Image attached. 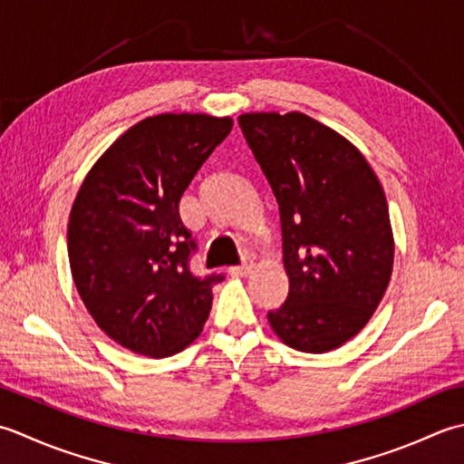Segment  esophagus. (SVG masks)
<instances>
[{
    "instance_id": "1",
    "label": "esophagus",
    "mask_w": 464,
    "mask_h": 464,
    "mask_svg": "<svg viewBox=\"0 0 464 464\" xmlns=\"http://www.w3.org/2000/svg\"><path fill=\"white\" fill-rule=\"evenodd\" d=\"M250 270H252V258L246 256L240 266H232L230 268V274H232V276H246V274H248Z\"/></svg>"
}]
</instances>
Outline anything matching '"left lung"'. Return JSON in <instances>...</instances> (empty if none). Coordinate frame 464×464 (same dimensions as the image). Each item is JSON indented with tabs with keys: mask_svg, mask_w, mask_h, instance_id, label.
<instances>
[{
	"mask_svg": "<svg viewBox=\"0 0 464 464\" xmlns=\"http://www.w3.org/2000/svg\"><path fill=\"white\" fill-rule=\"evenodd\" d=\"M242 134L276 196L288 298L274 333L323 354L356 336L391 282L389 204L358 148L306 113H242Z\"/></svg>",
	"mask_w": 464,
	"mask_h": 464,
	"instance_id": "8db88e82",
	"label": "left lung"
}]
</instances>
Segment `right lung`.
Segmentation results:
<instances>
[{"mask_svg": "<svg viewBox=\"0 0 464 464\" xmlns=\"http://www.w3.org/2000/svg\"><path fill=\"white\" fill-rule=\"evenodd\" d=\"M232 118L160 113L124 131L92 166L68 224L72 276L92 318L128 351L172 356L200 336L222 274L198 278L178 212Z\"/></svg>", "mask_w": 464, "mask_h": 464, "instance_id": "right-lung-1", "label": "right lung"}]
</instances>
